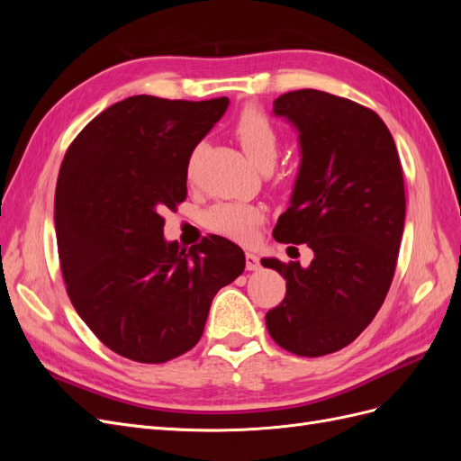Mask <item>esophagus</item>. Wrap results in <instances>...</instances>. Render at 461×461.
Here are the masks:
<instances>
[{"instance_id": "1", "label": "esophagus", "mask_w": 461, "mask_h": 461, "mask_svg": "<svg viewBox=\"0 0 461 461\" xmlns=\"http://www.w3.org/2000/svg\"><path fill=\"white\" fill-rule=\"evenodd\" d=\"M246 269L248 271H258L259 269V258L256 254H246Z\"/></svg>"}]
</instances>
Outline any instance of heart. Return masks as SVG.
I'll return each instance as SVG.
<instances>
[{
  "label": "heart",
  "instance_id": "heart-1",
  "mask_svg": "<svg viewBox=\"0 0 461 461\" xmlns=\"http://www.w3.org/2000/svg\"><path fill=\"white\" fill-rule=\"evenodd\" d=\"M236 136L240 146L259 169H271L278 158L281 138L275 124L259 111H246L236 122ZM198 159V149L190 158V171ZM263 221V207L246 202H219L207 209L205 225L209 230L227 236V239L249 242L254 239L256 229Z\"/></svg>",
  "mask_w": 461,
  "mask_h": 461
}]
</instances>
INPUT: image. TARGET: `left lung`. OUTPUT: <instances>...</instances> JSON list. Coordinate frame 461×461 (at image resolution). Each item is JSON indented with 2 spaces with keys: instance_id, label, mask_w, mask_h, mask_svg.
Returning a JSON list of instances; mask_svg holds the SVG:
<instances>
[{
  "instance_id": "8db88e82",
  "label": "left lung",
  "mask_w": 461,
  "mask_h": 461,
  "mask_svg": "<svg viewBox=\"0 0 461 461\" xmlns=\"http://www.w3.org/2000/svg\"><path fill=\"white\" fill-rule=\"evenodd\" d=\"M273 113L298 131L302 161L278 242L308 244L310 267L263 259L286 278V296L265 315L285 350L319 357L364 330L393 283L406 219L394 138L375 111L321 90L278 95Z\"/></svg>"
}]
</instances>
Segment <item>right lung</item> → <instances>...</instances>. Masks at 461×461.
I'll return each mask as SVG.
<instances>
[{
	"label": "right lung",
	"mask_w": 461,
	"mask_h": 461,
	"mask_svg": "<svg viewBox=\"0 0 461 461\" xmlns=\"http://www.w3.org/2000/svg\"><path fill=\"white\" fill-rule=\"evenodd\" d=\"M229 107L132 95L68 146L55 188L61 273L77 313L109 350L165 364L198 344L217 292L240 276V246L212 234L180 249L165 209L186 200L194 148Z\"/></svg>",
	"instance_id": "1"
}]
</instances>
